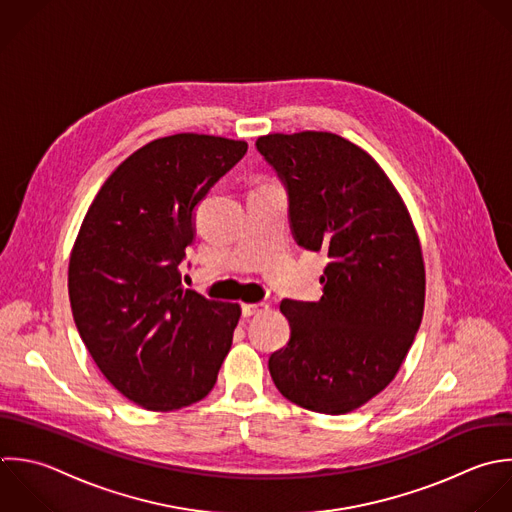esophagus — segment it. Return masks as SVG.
<instances>
[{"mask_svg":"<svg viewBox=\"0 0 512 512\" xmlns=\"http://www.w3.org/2000/svg\"><path fill=\"white\" fill-rule=\"evenodd\" d=\"M267 311H269L267 303H247V305H243V315L245 317H255V315H261V313H267Z\"/></svg>","mask_w":512,"mask_h":512,"instance_id":"obj_1","label":"esophagus"}]
</instances>
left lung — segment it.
<instances>
[{"mask_svg": "<svg viewBox=\"0 0 512 512\" xmlns=\"http://www.w3.org/2000/svg\"><path fill=\"white\" fill-rule=\"evenodd\" d=\"M255 145L287 187L297 243L329 257L317 303H281L291 339L269 357V373L307 411L351 413L395 379L419 331L417 229L381 165L345 137L269 133Z\"/></svg>", "mask_w": 512, "mask_h": 512, "instance_id": "8db88e82", "label": "left lung"}]
</instances>
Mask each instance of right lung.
<instances>
[{
  "instance_id": "obj_1",
  "label": "right lung",
  "mask_w": 512,
  "mask_h": 512,
  "mask_svg": "<svg viewBox=\"0 0 512 512\" xmlns=\"http://www.w3.org/2000/svg\"><path fill=\"white\" fill-rule=\"evenodd\" d=\"M247 141L177 133L131 153L89 205L69 257L73 321L105 379L147 411H177L215 385L241 317L183 289L195 205Z\"/></svg>"
}]
</instances>
